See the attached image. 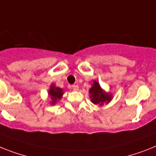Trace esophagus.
Returning <instances> with one entry per match:
<instances>
[{
	"mask_svg": "<svg viewBox=\"0 0 156 156\" xmlns=\"http://www.w3.org/2000/svg\"><path fill=\"white\" fill-rule=\"evenodd\" d=\"M72 89H73V90H74V91H78V86H77V85H73V86H72Z\"/></svg>",
	"mask_w": 156,
	"mask_h": 156,
	"instance_id": "obj_1",
	"label": "esophagus"
}]
</instances>
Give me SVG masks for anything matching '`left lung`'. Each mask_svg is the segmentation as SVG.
Masks as SVG:
<instances>
[{
    "label": "left lung",
    "instance_id": "left-lung-1",
    "mask_svg": "<svg viewBox=\"0 0 156 156\" xmlns=\"http://www.w3.org/2000/svg\"><path fill=\"white\" fill-rule=\"evenodd\" d=\"M89 92L90 94V100L94 105H103L104 103H108L112 100V94L104 91L97 81H94Z\"/></svg>",
    "mask_w": 156,
    "mask_h": 156
}]
</instances>
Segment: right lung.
Segmentation results:
<instances>
[{
    "instance_id": "obj_1",
    "label": "right lung",
    "mask_w": 156,
    "mask_h": 156,
    "mask_svg": "<svg viewBox=\"0 0 156 156\" xmlns=\"http://www.w3.org/2000/svg\"><path fill=\"white\" fill-rule=\"evenodd\" d=\"M48 94L51 98V104L55 105V103L62 98L63 95V90L59 87H56L55 84H52L50 86Z\"/></svg>"
}]
</instances>
